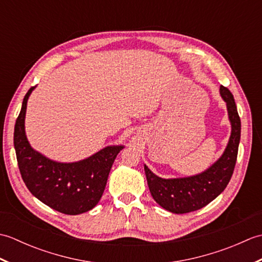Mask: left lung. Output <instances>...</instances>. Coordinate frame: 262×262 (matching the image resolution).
<instances>
[{
  "label": "left lung",
  "mask_w": 262,
  "mask_h": 262,
  "mask_svg": "<svg viewBox=\"0 0 262 262\" xmlns=\"http://www.w3.org/2000/svg\"><path fill=\"white\" fill-rule=\"evenodd\" d=\"M221 97L226 102L231 122V136L221 158L198 174L163 179L144 164L147 185L153 199L161 207L173 214H186L205 207L224 191L234 171L241 137V120L234 98L227 88L221 85Z\"/></svg>",
  "instance_id": "left-lung-1"
}]
</instances>
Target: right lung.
<instances>
[{
    "label": "right lung",
    "mask_w": 262,
    "mask_h": 262,
    "mask_svg": "<svg viewBox=\"0 0 262 262\" xmlns=\"http://www.w3.org/2000/svg\"><path fill=\"white\" fill-rule=\"evenodd\" d=\"M22 102L14 126V148L22 179L29 191L49 207L66 215H79L96 206L107 185L114 161L124 145H110L77 162H56L30 145L25 130L27 102Z\"/></svg>",
    "instance_id": "1"
}]
</instances>
